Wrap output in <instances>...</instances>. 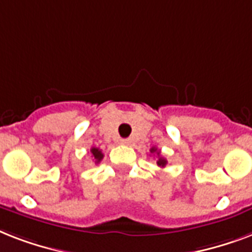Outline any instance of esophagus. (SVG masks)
<instances>
[{
    "mask_svg": "<svg viewBox=\"0 0 252 252\" xmlns=\"http://www.w3.org/2000/svg\"><path fill=\"white\" fill-rule=\"evenodd\" d=\"M119 142H120L122 145H129L130 140H128V138H122V140H120Z\"/></svg>",
    "mask_w": 252,
    "mask_h": 252,
    "instance_id": "1",
    "label": "esophagus"
}]
</instances>
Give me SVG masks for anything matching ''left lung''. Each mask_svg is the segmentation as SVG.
Masks as SVG:
<instances>
[{"instance_id": "8db88e82", "label": "left lung", "mask_w": 252, "mask_h": 252, "mask_svg": "<svg viewBox=\"0 0 252 252\" xmlns=\"http://www.w3.org/2000/svg\"><path fill=\"white\" fill-rule=\"evenodd\" d=\"M150 153H156V154H157V156H158L157 165L159 166V167H165V166L167 165V161H166L165 158L161 157V156H159V152H158V149H157V148H156V146H154V148H152V149H150Z\"/></svg>"}]
</instances>
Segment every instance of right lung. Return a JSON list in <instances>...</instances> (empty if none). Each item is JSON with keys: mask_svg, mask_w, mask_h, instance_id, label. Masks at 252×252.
Here are the masks:
<instances>
[{"mask_svg": "<svg viewBox=\"0 0 252 252\" xmlns=\"http://www.w3.org/2000/svg\"><path fill=\"white\" fill-rule=\"evenodd\" d=\"M90 153H91V157L94 158L95 163H99V162L103 159V153H102V150L99 149V148H91Z\"/></svg>", "mask_w": 252, "mask_h": 252, "instance_id": "right-lung-1", "label": "right lung"}]
</instances>
